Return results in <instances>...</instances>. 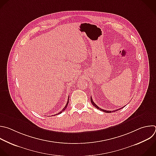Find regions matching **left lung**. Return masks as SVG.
Instances as JSON below:
<instances>
[{"label":"left lung","mask_w":156,"mask_h":156,"mask_svg":"<svg viewBox=\"0 0 156 156\" xmlns=\"http://www.w3.org/2000/svg\"><path fill=\"white\" fill-rule=\"evenodd\" d=\"M90 101H91V103H92V105H94L96 108H97V109H98L99 110H100V111H102V112H105V113H112V112H116V111H118V110H119L120 109H122L123 107H122V108H119V109H118V110H113V111H109V110H103V109H101V108H100V107H98L95 103L93 101V100H92V97H90Z\"/></svg>","instance_id":"left-lung-1"}]
</instances>
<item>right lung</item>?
Segmentation results:
<instances>
[{
  "mask_svg": "<svg viewBox=\"0 0 156 156\" xmlns=\"http://www.w3.org/2000/svg\"><path fill=\"white\" fill-rule=\"evenodd\" d=\"M69 98H68V101H67V104H66V106H65V107H64V108H63V109H62V110H61V112H59V113H58V114H56V115H59V114H61V113H62V112H64V110H66V108H67V106H68V104H69Z\"/></svg>",
  "mask_w": 156,
  "mask_h": 156,
  "instance_id": "add662e5",
  "label": "right lung"
}]
</instances>
